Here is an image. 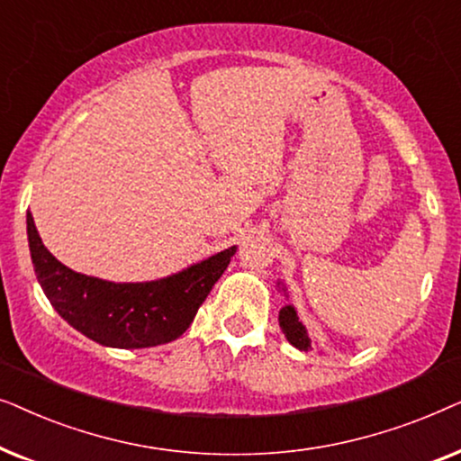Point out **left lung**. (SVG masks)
<instances>
[{"instance_id": "left-lung-1", "label": "left lung", "mask_w": 461, "mask_h": 461, "mask_svg": "<svg viewBox=\"0 0 461 461\" xmlns=\"http://www.w3.org/2000/svg\"><path fill=\"white\" fill-rule=\"evenodd\" d=\"M276 285H279V292L285 295V298H289L285 285H283L281 281L276 283ZM279 325H281V331L285 333L289 344L295 346V348L302 350V352L311 350V338H308L306 327L302 325L298 312H295L294 304H289V302L279 311Z\"/></svg>"}]
</instances>
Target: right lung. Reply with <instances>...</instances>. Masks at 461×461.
<instances>
[{
  "label": "right lung",
  "mask_w": 461,
  "mask_h": 461,
  "mask_svg": "<svg viewBox=\"0 0 461 461\" xmlns=\"http://www.w3.org/2000/svg\"><path fill=\"white\" fill-rule=\"evenodd\" d=\"M29 251L37 281L54 311L109 348H150L180 338L229 267L237 245L155 281L115 283L75 273L50 254L27 212Z\"/></svg>",
  "instance_id": "add662e5"
}]
</instances>
